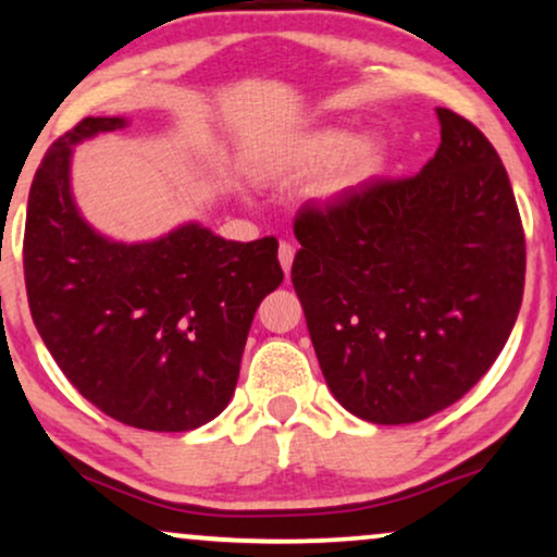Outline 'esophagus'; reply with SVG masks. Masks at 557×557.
<instances>
[{
    "label": "esophagus",
    "mask_w": 557,
    "mask_h": 557,
    "mask_svg": "<svg viewBox=\"0 0 557 557\" xmlns=\"http://www.w3.org/2000/svg\"><path fill=\"white\" fill-rule=\"evenodd\" d=\"M277 259H280V267H283V272H285V274L290 272L293 259H295V246H293V244H287V242H280Z\"/></svg>",
    "instance_id": "esophagus-1"
}]
</instances>
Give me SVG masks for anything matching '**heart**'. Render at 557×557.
<instances>
[{
  "label": "heart",
  "mask_w": 557,
  "mask_h": 557,
  "mask_svg": "<svg viewBox=\"0 0 557 557\" xmlns=\"http://www.w3.org/2000/svg\"><path fill=\"white\" fill-rule=\"evenodd\" d=\"M344 133L336 128H323L315 131L311 136H306L298 144L290 146L285 153H280L272 161V174H302L311 172V169L326 164L329 159H334L344 146ZM377 144L372 138H355L349 140L347 149H344L336 159L334 174H331V187L339 189L347 187L351 182L362 180L364 174L372 172V166L377 164Z\"/></svg>",
  "instance_id": "1"
}]
</instances>
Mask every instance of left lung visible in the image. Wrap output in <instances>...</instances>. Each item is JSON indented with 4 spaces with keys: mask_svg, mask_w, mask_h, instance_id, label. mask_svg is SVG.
Instances as JSON below:
<instances>
[{
    "mask_svg": "<svg viewBox=\"0 0 557 557\" xmlns=\"http://www.w3.org/2000/svg\"><path fill=\"white\" fill-rule=\"evenodd\" d=\"M442 144L413 177L372 180L295 215L293 287L331 393L372 424L460 400L509 339L527 246L491 140L436 110Z\"/></svg>",
    "mask_w": 557,
    "mask_h": 557,
    "instance_id": "obj_1",
    "label": "left lung"
}]
</instances>
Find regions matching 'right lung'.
I'll list each match as a JSON object with an SVG mask.
<instances>
[{"label": "right lung", "instance_id": "add662e5", "mask_svg": "<svg viewBox=\"0 0 557 557\" xmlns=\"http://www.w3.org/2000/svg\"><path fill=\"white\" fill-rule=\"evenodd\" d=\"M84 117L53 140L27 197V306L69 383L121 424L187 432L234 396L259 302L283 283L277 238L238 244L182 226L151 244L95 234L69 193L76 140L123 128Z\"/></svg>", "mask_w": 557, "mask_h": 557}]
</instances>
